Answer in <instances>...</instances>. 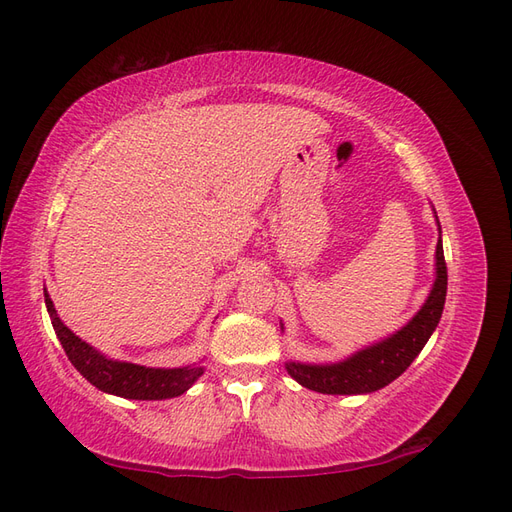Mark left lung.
<instances>
[{"label": "left lung", "instance_id": "obj_1", "mask_svg": "<svg viewBox=\"0 0 512 512\" xmlns=\"http://www.w3.org/2000/svg\"><path fill=\"white\" fill-rule=\"evenodd\" d=\"M436 284L429 299L404 329L384 342L356 352L344 363L335 365H301L288 363V374L309 391L327 395H359L378 391L399 378L423 350L433 329L438 327L446 299V260L442 239L436 250Z\"/></svg>", "mask_w": 512, "mask_h": 512}]
</instances>
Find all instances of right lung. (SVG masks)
Wrapping results in <instances>:
<instances>
[{"label":"right lung","mask_w":512,"mask_h":512,"mask_svg":"<svg viewBox=\"0 0 512 512\" xmlns=\"http://www.w3.org/2000/svg\"><path fill=\"white\" fill-rule=\"evenodd\" d=\"M44 303L49 309L53 329L59 337L70 363L81 371V376L89 380L96 389L119 395L126 399H168L185 393L203 374V367H179V369H153L134 363H121L106 359L104 354L85 344L76 337L64 322L59 320L55 305L49 294L44 292Z\"/></svg>","instance_id":"right-lung-1"}]
</instances>
